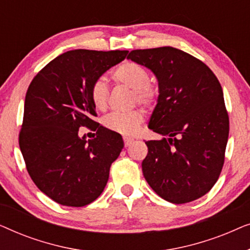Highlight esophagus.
<instances>
[{
	"instance_id": "esophagus-1",
	"label": "esophagus",
	"mask_w": 250,
	"mask_h": 250,
	"mask_svg": "<svg viewBox=\"0 0 250 250\" xmlns=\"http://www.w3.org/2000/svg\"><path fill=\"white\" fill-rule=\"evenodd\" d=\"M133 141H134V140L133 139H131V138H124V145H125V146H129L133 143Z\"/></svg>"
}]
</instances>
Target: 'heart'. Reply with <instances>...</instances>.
Instances as JSON below:
<instances>
[{"mask_svg": "<svg viewBox=\"0 0 250 250\" xmlns=\"http://www.w3.org/2000/svg\"><path fill=\"white\" fill-rule=\"evenodd\" d=\"M112 80L116 83L126 85L134 91V97L140 104L151 105L157 98V88L149 82V73L141 64L126 61L112 71ZM90 97L92 104L98 110H105L108 107L109 90L104 80L95 81L91 85ZM143 122V114L139 110L129 112H112L105 116L104 125L112 132L123 135H133L139 131Z\"/></svg>", "mask_w": 250, "mask_h": 250, "instance_id": "heart-1", "label": "heart"}]
</instances>
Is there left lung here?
I'll return each mask as SVG.
<instances>
[{
    "instance_id": "obj_1",
    "label": "left lung",
    "mask_w": 250,
    "mask_h": 250,
    "mask_svg": "<svg viewBox=\"0 0 250 250\" xmlns=\"http://www.w3.org/2000/svg\"><path fill=\"white\" fill-rule=\"evenodd\" d=\"M127 59L151 70L159 87L148 127L162 139L146 142L143 176L169 203L205 196L220 176L229 138L217 77L203 61L172 46L133 50Z\"/></svg>"
}]
</instances>
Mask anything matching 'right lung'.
<instances>
[{"label": "right lung", "mask_w": 250, "mask_h": 250, "mask_svg": "<svg viewBox=\"0 0 250 250\" xmlns=\"http://www.w3.org/2000/svg\"><path fill=\"white\" fill-rule=\"evenodd\" d=\"M128 51L73 50L50 61L33 78L26 93L19 146L33 182L56 203L83 207L100 196L122 135L93 121L91 85ZM82 125L97 137L80 138Z\"/></svg>", "instance_id": "right-lung-1"}]
</instances>
